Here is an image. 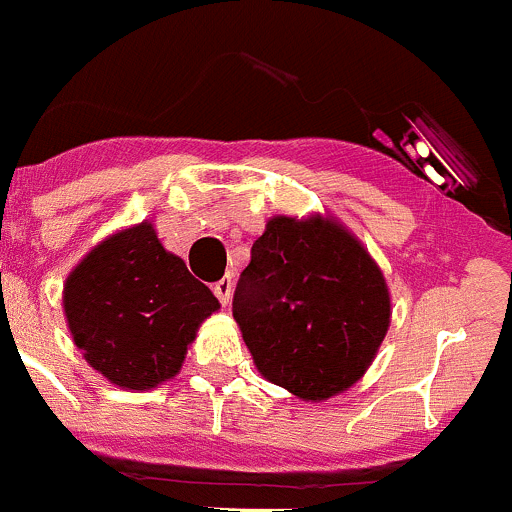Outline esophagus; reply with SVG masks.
Instances as JSON below:
<instances>
[{
	"label": "esophagus",
	"mask_w": 512,
	"mask_h": 512,
	"mask_svg": "<svg viewBox=\"0 0 512 512\" xmlns=\"http://www.w3.org/2000/svg\"><path fill=\"white\" fill-rule=\"evenodd\" d=\"M213 292H215V297L220 299V304H227V302H230V294H232V277H230V275L220 277V280L215 282V285H213Z\"/></svg>",
	"instance_id": "1"
}]
</instances>
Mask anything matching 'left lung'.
Segmentation results:
<instances>
[{
  "mask_svg": "<svg viewBox=\"0 0 512 512\" xmlns=\"http://www.w3.org/2000/svg\"><path fill=\"white\" fill-rule=\"evenodd\" d=\"M232 317L265 379L322 401L364 374L391 304L381 270L344 227L280 215L252 245Z\"/></svg>",
  "mask_w": 512,
  "mask_h": 512,
  "instance_id": "obj_1",
  "label": "left lung"
}]
</instances>
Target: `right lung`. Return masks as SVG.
<instances>
[{
  "mask_svg": "<svg viewBox=\"0 0 512 512\" xmlns=\"http://www.w3.org/2000/svg\"><path fill=\"white\" fill-rule=\"evenodd\" d=\"M218 307L151 223L103 240L64 285L76 347L111 384L136 391L178 374L200 322Z\"/></svg>",
  "mask_w": 512,
  "mask_h": 512,
  "instance_id": "add662e5",
  "label": "right lung"
}]
</instances>
